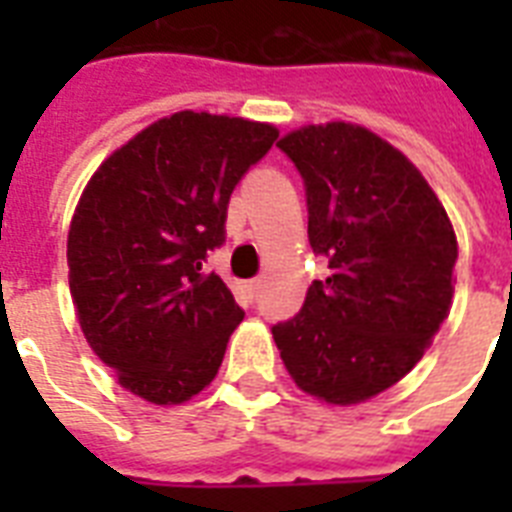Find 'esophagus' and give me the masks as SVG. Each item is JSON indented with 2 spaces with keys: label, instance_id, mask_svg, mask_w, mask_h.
I'll return each mask as SVG.
<instances>
[{
  "label": "esophagus",
  "instance_id": "esophagus-1",
  "mask_svg": "<svg viewBox=\"0 0 512 512\" xmlns=\"http://www.w3.org/2000/svg\"><path fill=\"white\" fill-rule=\"evenodd\" d=\"M263 287H265V279H263V276H257V279L249 281V292H252V297L260 295V292H263Z\"/></svg>",
  "mask_w": 512,
  "mask_h": 512
}]
</instances>
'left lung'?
Segmentation results:
<instances>
[{
    "label": "left lung",
    "instance_id": "left-lung-1",
    "mask_svg": "<svg viewBox=\"0 0 512 512\" xmlns=\"http://www.w3.org/2000/svg\"><path fill=\"white\" fill-rule=\"evenodd\" d=\"M308 196V239L332 273L273 327L289 377L335 406L412 372L452 311L457 236L422 172L361 124H305L276 143Z\"/></svg>",
    "mask_w": 512,
    "mask_h": 512
}]
</instances>
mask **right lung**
<instances>
[{
    "instance_id": "obj_1",
    "label": "right lung",
    "mask_w": 512,
    "mask_h": 512,
    "mask_svg": "<svg viewBox=\"0 0 512 512\" xmlns=\"http://www.w3.org/2000/svg\"><path fill=\"white\" fill-rule=\"evenodd\" d=\"M276 138L268 122L177 111L84 185L68 228L76 321L119 385L148 404L191 401L223 364L244 311L201 263L223 244L233 188Z\"/></svg>"
}]
</instances>
